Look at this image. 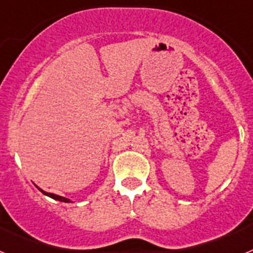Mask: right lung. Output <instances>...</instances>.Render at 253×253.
<instances>
[{
    "mask_svg": "<svg viewBox=\"0 0 253 253\" xmlns=\"http://www.w3.org/2000/svg\"><path fill=\"white\" fill-rule=\"evenodd\" d=\"M39 190H40V191H42V193L44 194V195H48V196H50V198L55 199V200H59V202H64V203H69V200H68V199L63 198V196L55 195V194H50V193H45V191H43V190H42V189H39Z\"/></svg>",
    "mask_w": 253,
    "mask_h": 253,
    "instance_id": "1",
    "label": "right lung"
}]
</instances>
